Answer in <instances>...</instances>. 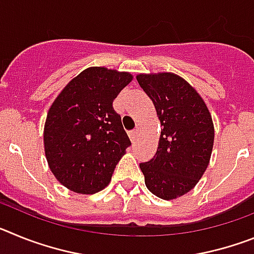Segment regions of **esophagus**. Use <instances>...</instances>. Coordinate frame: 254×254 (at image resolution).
Returning a JSON list of instances; mask_svg holds the SVG:
<instances>
[{
  "instance_id": "esophagus-1",
  "label": "esophagus",
  "mask_w": 254,
  "mask_h": 254,
  "mask_svg": "<svg viewBox=\"0 0 254 254\" xmlns=\"http://www.w3.org/2000/svg\"><path fill=\"white\" fill-rule=\"evenodd\" d=\"M128 136H129V138H131L132 142H134V141H136V138H137V136H138V132L137 131H131L128 133Z\"/></svg>"
}]
</instances>
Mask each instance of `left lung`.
Listing matches in <instances>:
<instances>
[{
	"label": "left lung",
	"mask_w": 254,
	"mask_h": 254,
	"mask_svg": "<svg viewBox=\"0 0 254 254\" xmlns=\"http://www.w3.org/2000/svg\"><path fill=\"white\" fill-rule=\"evenodd\" d=\"M154 103L161 132L156 154L141 163L147 190L176 199L198 183L210 163L215 129L208 108L185 78L173 72L136 76Z\"/></svg>",
	"instance_id": "obj_1"
}]
</instances>
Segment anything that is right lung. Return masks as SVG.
<instances>
[{
  "mask_svg": "<svg viewBox=\"0 0 254 254\" xmlns=\"http://www.w3.org/2000/svg\"><path fill=\"white\" fill-rule=\"evenodd\" d=\"M129 72L89 67L52 103L44 125V152L61 185L93 194L109 185L131 145L113 100L132 81Z\"/></svg>",
  "mask_w": 254,
  "mask_h": 254,
  "instance_id": "obj_1",
  "label": "right lung"
}]
</instances>
